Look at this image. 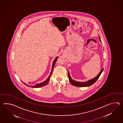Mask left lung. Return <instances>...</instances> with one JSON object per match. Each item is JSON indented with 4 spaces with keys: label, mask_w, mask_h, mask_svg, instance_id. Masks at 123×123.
<instances>
[{
    "label": "left lung",
    "mask_w": 123,
    "mask_h": 123,
    "mask_svg": "<svg viewBox=\"0 0 123 123\" xmlns=\"http://www.w3.org/2000/svg\"><path fill=\"white\" fill-rule=\"evenodd\" d=\"M99 39L100 42H102L99 37ZM103 70V68H102V69L100 72L99 74L95 77H94V78L92 79V80H88L87 82H78V81H75L73 80H72V78H71L69 72L68 71V77L69 80L70 81V82L72 85H73V86H80V87L90 86H91L93 84H94V83L97 81V80L99 78L100 76L101 75V74L102 73Z\"/></svg>",
    "instance_id": "left-lung-1"
}]
</instances>
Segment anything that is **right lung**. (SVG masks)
I'll return each mask as SVG.
<instances>
[{
	"instance_id": "add662e5",
	"label": "right lung",
	"mask_w": 123,
	"mask_h": 123,
	"mask_svg": "<svg viewBox=\"0 0 123 123\" xmlns=\"http://www.w3.org/2000/svg\"><path fill=\"white\" fill-rule=\"evenodd\" d=\"M58 58V57H57V58H56L55 59L54 61L53 62L52 67V69H51V73H50V76H49V77L48 78V79H47V80L46 81H44V82H43V83H41V84H37V85H35V86H29V85H28L27 84H26L24 83V84H25V85H26V86H29V87H33V88H38V87H40L44 86L45 85H47V84L49 83V81H50V78L51 75L52 73L53 69V68H54V66H55L56 62V61H57Z\"/></svg>"
}]
</instances>
